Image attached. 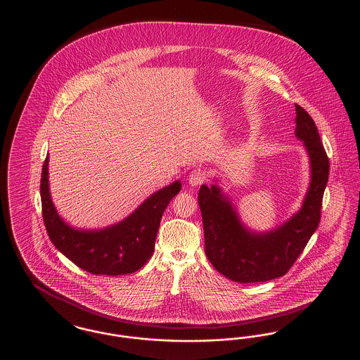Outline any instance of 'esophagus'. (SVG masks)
I'll return each mask as SVG.
<instances>
[{"label": "esophagus", "instance_id": "1", "mask_svg": "<svg viewBox=\"0 0 360 360\" xmlns=\"http://www.w3.org/2000/svg\"><path fill=\"white\" fill-rule=\"evenodd\" d=\"M207 179V174L202 169H195L188 174V185L190 186H200Z\"/></svg>", "mask_w": 360, "mask_h": 360}]
</instances>
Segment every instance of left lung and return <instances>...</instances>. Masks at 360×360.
<instances>
[{
    "label": "left lung",
    "mask_w": 360,
    "mask_h": 360,
    "mask_svg": "<svg viewBox=\"0 0 360 360\" xmlns=\"http://www.w3.org/2000/svg\"><path fill=\"white\" fill-rule=\"evenodd\" d=\"M295 113L294 134L307 150L310 182L301 209L288 221L267 232L251 231L216 184L219 179L210 186L202 185L198 191L206 257L219 273L233 282H266L286 274L320 223L329 160L308 112L295 105Z\"/></svg>",
    "instance_id": "1"
}]
</instances>
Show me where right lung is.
Here are the masks:
<instances>
[{
  "label": "right lung",
  "mask_w": 360,
  "mask_h": 360,
  "mask_svg": "<svg viewBox=\"0 0 360 360\" xmlns=\"http://www.w3.org/2000/svg\"><path fill=\"white\" fill-rule=\"evenodd\" d=\"M49 155L40 181L43 220L52 244L74 264L96 275L132 274L151 257L162 214L179 193L175 181L143 201L124 220L101 229L70 226L53 205L49 182Z\"/></svg>",
  "instance_id": "right-lung-1"
}]
</instances>
